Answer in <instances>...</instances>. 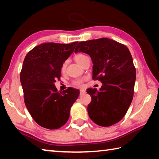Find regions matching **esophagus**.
I'll return each mask as SVG.
<instances>
[{"label": "esophagus", "instance_id": "obj_1", "mask_svg": "<svg viewBox=\"0 0 159 159\" xmlns=\"http://www.w3.org/2000/svg\"><path fill=\"white\" fill-rule=\"evenodd\" d=\"M85 90H80V95H83V94H85Z\"/></svg>", "mask_w": 159, "mask_h": 159}]
</instances>
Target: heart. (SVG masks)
Segmentation results:
<instances>
[{
	"label": "heart",
	"instance_id": "heart-1",
	"mask_svg": "<svg viewBox=\"0 0 159 159\" xmlns=\"http://www.w3.org/2000/svg\"><path fill=\"white\" fill-rule=\"evenodd\" d=\"M86 58H88L87 56L83 55V54H82V53H78L74 56V60H76L77 63H79V64H80V65H81V64H83V62L85 61ZM66 66V61H64V62L62 64V66H61V71H62V72L65 71ZM84 80H85V79H76L73 81V84H74V85L76 86V87H82Z\"/></svg>",
	"mask_w": 159,
	"mask_h": 159
}]
</instances>
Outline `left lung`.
<instances>
[{"label":"left lung","mask_w":159,"mask_h":159,"mask_svg":"<svg viewBox=\"0 0 159 159\" xmlns=\"http://www.w3.org/2000/svg\"><path fill=\"white\" fill-rule=\"evenodd\" d=\"M75 53L85 52L93 61V79L102 83L99 90L88 88L92 98L88 106L90 119L99 126L108 127L124 117L133 98L136 69L125 45L102 38L81 41Z\"/></svg>","instance_id":"left-lung-1"}]
</instances>
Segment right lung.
Here are the masks:
<instances>
[{
  "mask_svg": "<svg viewBox=\"0 0 159 159\" xmlns=\"http://www.w3.org/2000/svg\"><path fill=\"white\" fill-rule=\"evenodd\" d=\"M77 43H45L29 51L24 60L20 81L25 103L31 117L41 127L55 130L63 126L79 95L78 89L69 87L61 93L54 84L60 79L62 64Z\"/></svg>",
  "mask_w": 159,
  "mask_h": 159,
  "instance_id": "obj_1",
  "label": "right lung"
}]
</instances>
